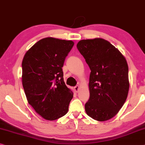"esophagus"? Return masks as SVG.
<instances>
[{"instance_id": "obj_1", "label": "esophagus", "mask_w": 145, "mask_h": 145, "mask_svg": "<svg viewBox=\"0 0 145 145\" xmlns=\"http://www.w3.org/2000/svg\"><path fill=\"white\" fill-rule=\"evenodd\" d=\"M79 86H78V85H76V86L74 87V89H75V91H76V92H78V91H79Z\"/></svg>"}]
</instances>
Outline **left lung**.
<instances>
[{"instance_id":"1","label":"left lung","mask_w":145,"mask_h":145,"mask_svg":"<svg viewBox=\"0 0 145 145\" xmlns=\"http://www.w3.org/2000/svg\"><path fill=\"white\" fill-rule=\"evenodd\" d=\"M77 48L91 70L89 98L85 111L96 121L109 120L118 113L127 98V62L118 49L103 39L81 40Z\"/></svg>"}]
</instances>
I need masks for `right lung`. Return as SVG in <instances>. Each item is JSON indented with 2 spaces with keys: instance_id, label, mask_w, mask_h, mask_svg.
Segmentation results:
<instances>
[{
  "instance_id": "right-lung-1",
  "label": "right lung",
  "mask_w": 145,
  "mask_h": 145,
  "mask_svg": "<svg viewBox=\"0 0 145 145\" xmlns=\"http://www.w3.org/2000/svg\"><path fill=\"white\" fill-rule=\"evenodd\" d=\"M73 45L72 40L46 37L36 42L23 58L22 82L27 102L46 120L67 114L73 98L62 67Z\"/></svg>"
}]
</instances>
